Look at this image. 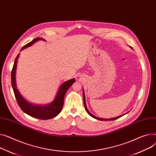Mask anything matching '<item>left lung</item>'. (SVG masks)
Here are the masks:
<instances>
[{
  "label": "left lung",
  "mask_w": 156,
  "mask_h": 156,
  "mask_svg": "<svg viewBox=\"0 0 156 156\" xmlns=\"http://www.w3.org/2000/svg\"><path fill=\"white\" fill-rule=\"evenodd\" d=\"M130 47L131 48V46H130ZM83 103H84V105H85V108L86 111L87 112V113L89 114V115H90L91 117L94 118V119H97V120H103H103H114L118 119L119 118H120V117H122L123 115H126V114H127V113H129V112H127V113H126L123 114V115H120V116H118V117H116L111 118V119H102V118L97 117H96V116H95V115H93V114H91V113L90 112V111L88 110L87 107V105H86V101H85V92H84V90H83Z\"/></svg>",
  "instance_id": "obj_1"
}]
</instances>
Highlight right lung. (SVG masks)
Segmentation results:
<instances>
[{
  "label": "right lung",
  "instance_id": "add662e5",
  "mask_svg": "<svg viewBox=\"0 0 156 156\" xmlns=\"http://www.w3.org/2000/svg\"><path fill=\"white\" fill-rule=\"evenodd\" d=\"M39 40L45 41V39H44L43 38L37 37L32 41H30V43H27L24 46H23L22 49H20V51H23V49L32 46L33 44H34L36 42ZM19 55H20L18 54L16 58L15 59L11 72L12 87L18 105L24 113L32 117L41 120H48L55 118L61 112L62 108H63L65 95L68 88L73 85V83H74L75 82V79L73 78L63 83L59 87L55 99L53 100V101H51V103H48V104L37 105L30 103L23 97V95L20 93L19 90L17 88L16 72L17 59L19 57Z\"/></svg>",
  "mask_w": 156,
  "mask_h": 156
}]
</instances>
